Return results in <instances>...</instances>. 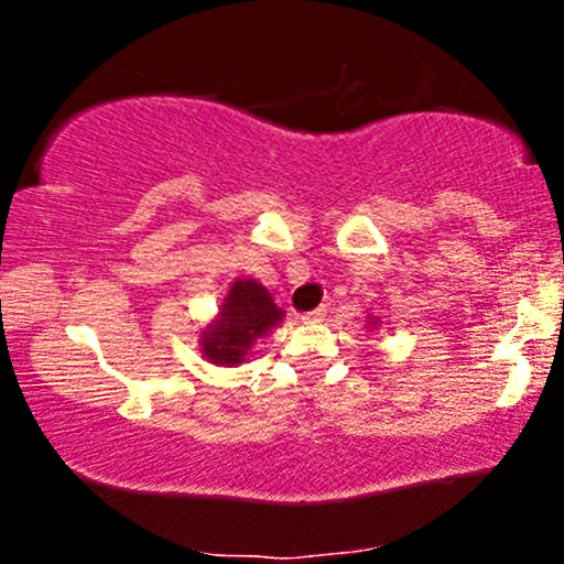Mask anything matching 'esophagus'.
<instances>
[{"label": "esophagus", "mask_w": 564, "mask_h": 564, "mask_svg": "<svg viewBox=\"0 0 564 564\" xmlns=\"http://www.w3.org/2000/svg\"><path fill=\"white\" fill-rule=\"evenodd\" d=\"M323 318H326V310L318 307V310H313V313H304L300 321H302V323H318V321H323Z\"/></svg>", "instance_id": "esophagus-1"}]
</instances>
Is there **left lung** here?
Here are the masks:
<instances>
[{"instance_id":"8db88e82","label":"left lung","mask_w":564,"mask_h":564,"mask_svg":"<svg viewBox=\"0 0 564 564\" xmlns=\"http://www.w3.org/2000/svg\"><path fill=\"white\" fill-rule=\"evenodd\" d=\"M368 323H366V326H371V328H379L381 326V318H379V315H371V313H368V318H366Z\"/></svg>"}]
</instances>
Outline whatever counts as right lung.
<instances>
[{
	"mask_svg": "<svg viewBox=\"0 0 564 564\" xmlns=\"http://www.w3.org/2000/svg\"><path fill=\"white\" fill-rule=\"evenodd\" d=\"M283 318L286 313L278 307L260 281L236 278L225 300L219 302L215 318L200 328V355L212 366H241L251 358L257 341L281 326Z\"/></svg>",
	"mask_w": 564,
	"mask_h": 564,
	"instance_id": "right-lung-1",
	"label": "right lung"
}]
</instances>
